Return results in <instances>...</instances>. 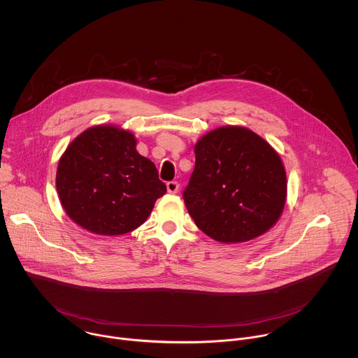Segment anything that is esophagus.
Masks as SVG:
<instances>
[{"mask_svg":"<svg viewBox=\"0 0 358 358\" xmlns=\"http://www.w3.org/2000/svg\"><path fill=\"white\" fill-rule=\"evenodd\" d=\"M166 190H168V193H171V194H176L178 192H179V183L178 182H168L166 183Z\"/></svg>","mask_w":358,"mask_h":358,"instance_id":"obj_1","label":"esophagus"}]
</instances>
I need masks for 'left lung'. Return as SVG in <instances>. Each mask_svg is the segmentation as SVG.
Instances as JSON below:
<instances>
[{
    "instance_id": "left-lung-1",
    "label": "left lung",
    "mask_w": 358,
    "mask_h": 358,
    "mask_svg": "<svg viewBox=\"0 0 358 358\" xmlns=\"http://www.w3.org/2000/svg\"><path fill=\"white\" fill-rule=\"evenodd\" d=\"M194 153L196 166L183 199L208 237L245 243L277 223L287 201V173L263 138L245 127H220L205 134Z\"/></svg>"
}]
</instances>
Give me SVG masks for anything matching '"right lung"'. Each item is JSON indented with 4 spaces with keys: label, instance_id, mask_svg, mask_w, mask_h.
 <instances>
[{
    "label": "right lung",
    "instance_id": "obj_1",
    "mask_svg": "<svg viewBox=\"0 0 358 358\" xmlns=\"http://www.w3.org/2000/svg\"><path fill=\"white\" fill-rule=\"evenodd\" d=\"M56 190L69 217L101 236H118L146 222L166 193L153 162L136 152L129 131L95 125L62 154Z\"/></svg>",
    "mask_w": 358,
    "mask_h": 358
}]
</instances>
